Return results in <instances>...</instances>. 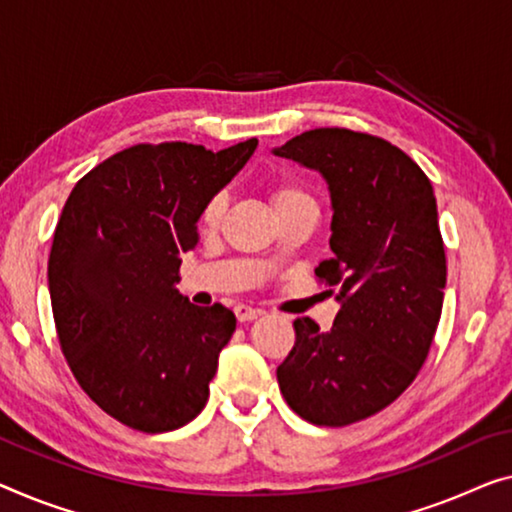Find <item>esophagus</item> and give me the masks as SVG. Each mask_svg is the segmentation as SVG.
<instances>
[{
    "mask_svg": "<svg viewBox=\"0 0 512 512\" xmlns=\"http://www.w3.org/2000/svg\"><path fill=\"white\" fill-rule=\"evenodd\" d=\"M234 315H236V319H239V322H253V319H257L259 315H262V312L250 308V305H246V303H239L234 308Z\"/></svg>",
    "mask_w": 512,
    "mask_h": 512,
    "instance_id": "obj_1",
    "label": "esophagus"
}]
</instances>
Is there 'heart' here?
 Listing matches in <instances>:
<instances>
[{
  "label": "heart",
  "mask_w": 512,
  "mask_h": 512,
  "mask_svg": "<svg viewBox=\"0 0 512 512\" xmlns=\"http://www.w3.org/2000/svg\"><path fill=\"white\" fill-rule=\"evenodd\" d=\"M269 200H271L273 211H276V216H282V213H289V211H299V209L317 213V200L312 197L310 190L296 179L273 181L269 190ZM223 213H225V195L218 193L204 204V209L200 213L202 227L213 230V227L220 223V218H223Z\"/></svg>",
  "instance_id": "b5f03b06"
}]
</instances>
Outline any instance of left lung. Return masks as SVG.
I'll return each instance as SVG.
<instances>
[{
	"label": "left lung",
	"mask_w": 512,
	"mask_h": 512,
	"mask_svg": "<svg viewBox=\"0 0 512 512\" xmlns=\"http://www.w3.org/2000/svg\"><path fill=\"white\" fill-rule=\"evenodd\" d=\"M273 154L329 183L333 255L315 276L342 303L329 331L296 319L280 393L308 423L352 425L398 400L430 354L446 287L437 200L421 167L377 135L315 128Z\"/></svg>",
	"instance_id": "obj_1"
}]
</instances>
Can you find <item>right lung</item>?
<instances>
[{
    "instance_id": "add662e5",
    "label": "right lung",
    "mask_w": 512,
    "mask_h": 512,
    "mask_svg": "<svg viewBox=\"0 0 512 512\" xmlns=\"http://www.w3.org/2000/svg\"><path fill=\"white\" fill-rule=\"evenodd\" d=\"M255 147V137L220 151L135 144L87 172L64 204L48 259L59 347L82 391L133 430H177L209 400L236 317L188 303L174 285L204 204Z\"/></svg>"
}]
</instances>
